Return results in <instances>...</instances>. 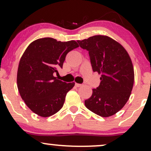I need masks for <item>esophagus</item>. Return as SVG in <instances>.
Listing matches in <instances>:
<instances>
[{
    "mask_svg": "<svg viewBox=\"0 0 151 151\" xmlns=\"http://www.w3.org/2000/svg\"><path fill=\"white\" fill-rule=\"evenodd\" d=\"M75 86H77V87H80V86H82L83 85L81 84H78V83H75Z\"/></svg>",
    "mask_w": 151,
    "mask_h": 151,
    "instance_id": "34e87169",
    "label": "esophagus"
}]
</instances>
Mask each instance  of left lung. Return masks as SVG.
I'll return each instance as SVG.
<instances>
[{
	"instance_id": "8db88e82",
	"label": "left lung",
	"mask_w": 151,
	"mask_h": 151,
	"mask_svg": "<svg viewBox=\"0 0 151 151\" xmlns=\"http://www.w3.org/2000/svg\"><path fill=\"white\" fill-rule=\"evenodd\" d=\"M77 42L89 51L93 72L101 74L99 86L92 89L84 104L100 116H113L125 106L133 89L134 70L129 53L106 35H97Z\"/></svg>"
}]
</instances>
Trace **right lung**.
I'll return each mask as SVG.
<instances>
[{"label":"right lung","instance_id":"obj_1","mask_svg":"<svg viewBox=\"0 0 151 151\" xmlns=\"http://www.w3.org/2000/svg\"><path fill=\"white\" fill-rule=\"evenodd\" d=\"M79 47L74 40L61 42L40 38L29 45L19 62L17 85L29 109L41 117H48L63 106L66 95L74 82L66 83L54 76L62 68L67 54Z\"/></svg>","mask_w":151,"mask_h":151}]
</instances>
